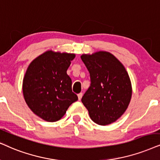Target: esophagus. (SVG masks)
<instances>
[{
	"instance_id": "esophagus-1",
	"label": "esophagus",
	"mask_w": 160,
	"mask_h": 160,
	"mask_svg": "<svg viewBox=\"0 0 160 160\" xmlns=\"http://www.w3.org/2000/svg\"><path fill=\"white\" fill-rule=\"evenodd\" d=\"M82 93H80V94H78V100H81V98H82Z\"/></svg>"
}]
</instances>
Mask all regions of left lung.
I'll list each match as a JSON object with an SVG mask.
<instances>
[{
    "label": "left lung",
    "instance_id": "obj_1",
    "mask_svg": "<svg viewBox=\"0 0 160 160\" xmlns=\"http://www.w3.org/2000/svg\"><path fill=\"white\" fill-rule=\"evenodd\" d=\"M90 73L91 86L82 98L91 119L106 125L118 120L130 103L132 86L124 66L110 52L82 54Z\"/></svg>",
    "mask_w": 160,
    "mask_h": 160
}]
</instances>
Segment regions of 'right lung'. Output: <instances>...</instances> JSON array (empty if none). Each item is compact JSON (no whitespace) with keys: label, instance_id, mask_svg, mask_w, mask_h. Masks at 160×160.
<instances>
[{"label":"right lung","instance_id":"add662e5","mask_svg":"<svg viewBox=\"0 0 160 160\" xmlns=\"http://www.w3.org/2000/svg\"><path fill=\"white\" fill-rule=\"evenodd\" d=\"M75 54L48 50L33 60L23 80L26 103L47 122L60 120L78 96L72 92L68 68Z\"/></svg>","mask_w":160,"mask_h":160}]
</instances>
